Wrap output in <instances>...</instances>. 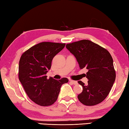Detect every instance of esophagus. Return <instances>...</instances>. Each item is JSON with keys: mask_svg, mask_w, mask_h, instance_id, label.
<instances>
[{"mask_svg": "<svg viewBox=\"0 0 129 129\" xmlns=\"http://www.w3.org/2000/svg\"><path fill=\"white\" fill-rule=\"evenodd\" d=\"M69 81L71 82V83L73 84H77V81H73V80H71V79H70Z\"/></svg>", "mask_w": 129, "mask_h": 129, "instance_id": "obj_1", "label": "esophagus"}]
</instances>
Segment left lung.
I'll return each mask as SVG.
<instances>
[{
	"label": "left lung",
	"mask_w": 129,
	"mask_h": 129,
	"mask_svg": "<svg viewBox=\"0 0 129 129\" xmlns=\"http://www.w3.org/2000/svg\"><path fill=\"white\" fill-rule=\"evenodd\" d=\"M66 48L77 59L81 69L87 70L85 84L78 82L83 91L78 95L82 104L94 106L99 104L108 95L115 82L116 74L113 60L110 52L89 40L67 44Z\"/></svg>",
	"instance_id": "obj_1"
}]
</instances>
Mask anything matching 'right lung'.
Listing matches in <instances>:
<instances>
[{
	"label": "right lung",
	"mask_w": 129,
	"mask_h": 129,
	"mask_svg": "<svg viewBox=\"0 0 129 129\" xmlns=\"http://www.w3.org/2000/svg\"><path fill=\"white\" fill-rule=\"evenodd\" d=\"M65 43L44 42L23 52L19 64V79L30 100L42 106L56 102L63 84L69 80H55L46 74L50 70L52 59L64 47Z\"/></svg>",
	"instance_id": "1"
}]
</instances>
